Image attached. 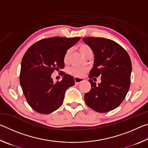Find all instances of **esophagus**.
Returning a JSON list of instances; mask_svg holds the SVG:
<instances>
[{
    "label": "esophagus",
    "instance_id": "obj_1",
    "mask_svg": "<svg viewBox=\"0 0 148 148\" xmlns=\"http://www.w3.org/2000/svg\"><path fill=\"white\" fill-rule=\"evenodd\" d=\"M84 78H82V77H74V81L76 84H79L80 82L84 81Z\"/></svg>",
    "mask_w": 148,
    "mask_h": 148
}]
</instances>
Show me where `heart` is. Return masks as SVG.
Masks as SVG:
<instances>
[{"instance_id": "1", "label": "heart", "mask_w": 148, "mask_h": 148, "mask_svg": "<svg viewBox=\"0 0 148 148\" xmlns=\"http://www.w3.org/2000/svg\"><path fill=\"white\" fill-rule=\"evenodd\" d=\"M79 50L81 52V53L83 55L84 57H86L87 53L89 52H92L91 48L89 46L86 44H82L79 46ZM70 49H68L65 52L64 56V61L66 62L68 61L69 55H70ZM87 68L84 66H72L69 69V72L71 75H73L74 76L81 77L87 72Z\"/></svg>"}]
</instances>
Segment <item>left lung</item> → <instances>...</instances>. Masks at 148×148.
I'll use <instances>...</instances> for the list:
<instances>
[{
    "label": "left lung",
    "mask_w": 148,
    "mask_h": 148,
    "mask_svg": "<svg viewBox=\"0 0 148 148\" xmlns=\"http://www.w3.org/2000/svg\"><path fill=\"white\" fill-rule=\"evenodd\" d=\"M83 41L94 54L93 67L90 71V91L85 94L86 104L100 113L118 107L123 101L131 85L132 64L127 52L112 40L86 37ZM101 77L98 85L90 79Z\"/></svg>",
    "instance_id": "left-lung-1"
}]
</instances>
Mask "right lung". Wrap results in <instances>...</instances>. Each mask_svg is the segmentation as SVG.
<instances>
[{
    "label": "right lung",
    "mask_w": 148,
    "mask_h": 148,
    "mask_svg": "<svg viewBox=\"0 0 148 148\" xmlns=\"http://www.w3.org/2000/svg\"><path fill=\"white\" fill-rule=\"evenodd\" d=\"M80 38H44L32 45L25 52L21 61L19 81L27 102L36 112L48 114L58 109L66 90L74 85L71 75L64 72L61 81L55 83L51 74L56 70L64 69L65 52Z\"/></svg>",
    "instance_id": "add662e5"
}]
</instances>
